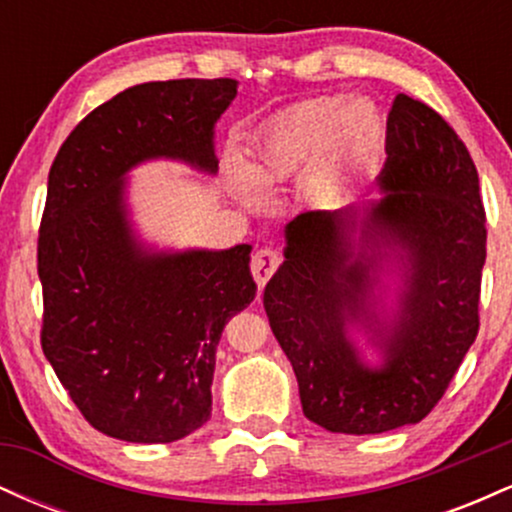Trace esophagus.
<instances>
[{
	"mask_svg": "<svg viewBox=\"0 0 512 512\" xmlns=\"http://www.w3.org/2000/svg\"><path fill=\"white\" fill-rule=\"evenodd\" d=\"M279 264H281L279 252L272 250V248H262V250H257L255 255H252L250 272H252V279H255V284L260 286V289H264V284L272 279L276 269H279Z\"/></svg>",
	"mask_w": 512,
	"mask_h": 512,
	"instance_id": "esophagus-1",
	"label": "esophagus"
}]
</instances>
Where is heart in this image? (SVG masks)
<instances>
[{"label":"heart","mask_w":512,"mask_h":512,"mask_svg":"<svg viewBox=\"0 0 512 512\" xmlns=\"http://www.w3.org/2000/svg\"><path fill=\"white\" fill-rule=\"evenodd\" d=\"M383 137V117L368 98L339 101L337 96H320L296 103L264 127L252 144L250 173L231 170V182L240 197L255 204L260 190H272L293 178L325 154L330 166H344L368 156Z\"/></svg>","instance_id":"1"}]
</instances>
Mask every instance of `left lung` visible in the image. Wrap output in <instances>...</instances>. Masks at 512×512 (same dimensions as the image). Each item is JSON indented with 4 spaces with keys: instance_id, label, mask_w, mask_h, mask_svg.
<instances>
[{
    "instance_id": "8db88e82",
    "label": "left lung",
    "mask_w": 512,
    "mask_h": 512,
    "mask_svg": "<svg viewBox=\"0 0 512 512\" xmlns=\"http://www.w3.org/2000/svg\"><path fill=\"white\" fill-rule=\"evenodd\" d=\"M385 197L361 221L356 209L305 211L286 226V260L264 310L289 356L303 414L332 433L370 436L419 424L440 402L479 332L486 211L467 146L426 103L399 93L387 117ZM402 247L410 274L386 361L368 369L345 322L372 326L369 289L379 248Z\"/></svg>"
}]
</instances>
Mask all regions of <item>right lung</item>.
<instances>
[{"label": "right lung", "mask_w": 512, "mask_h": 512, "mask_svg": "<svg viewBox=\"0 0 512 512\" xmlns=\"http://www.w3.org/2000/svg\"><path fill=\"white\" fill-rule=\"evenodd\" d=\"M236 86L127 88L91 110L52 161L38 233L40 346L81 416L110 438L173 443L207 424L221 332L255 298L250 245L149 255L122 202V175L146 158L216 173L214 122Z\"/></svg>", "instance_id": "obj_1"}]
</instances>
